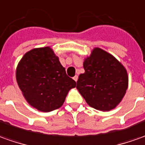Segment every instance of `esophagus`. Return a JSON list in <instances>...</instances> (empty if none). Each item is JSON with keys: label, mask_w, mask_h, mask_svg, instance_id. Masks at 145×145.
Segmentation results:
<instances>
[{"label": "esophagus", "mask_w": 145, "mask_h": 145, "mask_svg": "<svg viewBox=\"0 0 145 145\" xmlns=\"http://www.w3.org/2000/svg\"><path fill=\"white\" fill-rule=\"evenodd\" d=\"M73 80H74L76 82V81H77V80H78V76H77V75H76L74 77H73Z\"/></svg>", "instance_id": "34e87169"}]
</instances>
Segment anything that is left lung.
<instances>
[{
  "mask_svg": "<svg viewBox=\"0 0 145 145\" xmlns=\"http://www.w3.org/2000/svg\"><path fill=\"white\" fill-rule=\"evenodd\" d=\"M84 73L76 88L93 108L109 111L115 108L128 88L127 71L118 60L100 48H95L84 61Z\"/></svg>",
  "mask_w": 145,
  "mask_h": 145,
  "instance_id": "obj_1",
  "label": "left lung"
}]
</instances>
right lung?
Listing matches in <instances>:
<instances>
[{
  "instance_id": "obj_1",
  "label": "right lung",
  "mask_w": 145,
  "mask_h": 145,
  "mask_svg": "<svg viewBox=\"0 0 145 145\" xmlns=\"http://www.w3.org/2000/svg\"><path fill=\"white\" fill-rule=\"evenodd\" d=\"M16 81L29 104L39 111L50 112L64 103L76 81L51 48H36L26 53L16 68Z\"/></svg>"
}]
</instances>
